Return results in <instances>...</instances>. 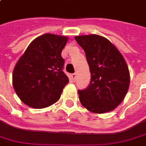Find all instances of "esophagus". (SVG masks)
Listing matches in <instances>:
<instances>
[{"mask_svg":"<svg viewBox=\"0 0 146 146\" xmlns=\"http://www.w3.org/2000/svg\"><path fill=\"white\" fill-rule=\"evenodd\" d=\"M71 79L73 80V81H75V79H76V74H75V73H73V74H71Z\"/></svg>","mask_w":146,"mask_h":146,"instance_id":"obj_1","label":"esophagus"}]
</instances>
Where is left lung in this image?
I'll return each mask as SVG.
<instances>
[{
  "label": "left lung",
  "mask_w": 146,
  "mask_h": 146,
  "mask_svg": "<svg viewBox=\"0 0 146 146\" xmlns=\"http://www.w3.org/2000/svg\"><path fill=\"white\" fill-rule=\"evenodd\" d=\"M75 39L86 53L91 75L89 86L79 90L81 104L92 113L113 110L122 102L129 86L124 57L105 37L93 34Z\"/></svg>",
  "instance_id": "obj_1"
}]
</instances>
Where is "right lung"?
Masks as SVG:
<instances>
[{
  "label": "right lung",
  "instance_id": "right-lung-1",
  "mask_svg": "<svg viewBox=\"0 0 146 146\" xmlns=\"http://www.w3.org/2000/svg\"><path fill=\"white\" fill-rule=\"evenodd\" d=\"M68 38L44 34L29 44L13 72V85L22 102L42 109L60 99L69 79L63 71L61 52Z\"/></svg>",
  "mask_w": 146,
  "mask_h": 146
}]
</instances>
